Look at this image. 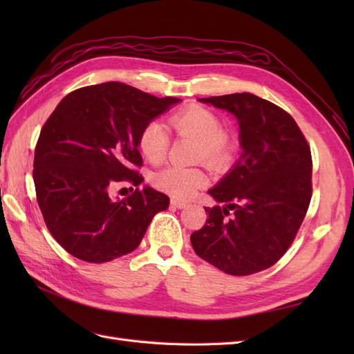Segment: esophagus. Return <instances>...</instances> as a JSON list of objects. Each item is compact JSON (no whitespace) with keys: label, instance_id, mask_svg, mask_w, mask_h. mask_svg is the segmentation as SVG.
Returning <instances> with one entry per match:
<instances>
[{"label":"esophagus","instance_id":"1","mask_svg":"<svg viewBox=\"0 0 354 354\" xmlns=\"http://www.w3.org/2000/svg\"><path fill=\"white\" fill-rule=\"evenodd\" d=\"M171 205H174L176 208H186L189 203L185 201H178V199H171Z\"/></svg>","mask_w":354,"mask_h":354}]
</instances>
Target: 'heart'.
Returning <instances> with one entry per match:
<instances>
[{
  "mask_svg": "<svg viewBox=\"0 0 354 354\" xmlns=\"http://www.w3.org/2000/svg\"><path fill=\"white\" fill-rule=\"evenodd\" d=\"M169 127L177 136L194 138L198 142L196 159L209 168L223 169L229 167L238 152V142L229 131L223 130L217 113L198 104L176 112L169 116ZM137 147L151 164H160L169 147L167 128L158 121L146 122L137 137ZM153 186L177 199H190L208 183V177L201 168L167 167L158 171L152 178Z\"/></svg>",
  "mask_w": 354,
  "mask_h": 354,
  "instance_id": "heart-1",
  "label": "heart"
}]
</instances>
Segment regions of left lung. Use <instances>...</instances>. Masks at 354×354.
Here are the masks:
<instances>
[{"label":"left lung","instance_id":"obj_1","mask_svg":"<svg viewBox=\"0 0 354 354\" xmlns=\"http://www.w3.org/2000/svg\"><path fill=\"white\" fill-rule=\"evenodd\" d=\"M199 100L238 118L243 153L208 192L227 208L205 207L207 223L190 234L192 246L224 273H259L281 260L306 217L313 192L310 146L291 115L259 95Z\"/></svg>","mask_w":354,"mask_h":354}]
</instances>
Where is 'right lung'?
<instances>
[{
  "mask_svg": "<svg viewBox=\"0 0 354 354\" xmlns=\"http://www.w3.org/2000/svg\"><path fill=\"white\" fill-rule=\"evenodd\" d=\"M177 102L122 82L88 85L62 99L41 128L34 183L46 226L63 250L82 261L106 263L140 245L169 198L138 189L145 178L137 137ZM124 183L138 189L112 200L110 190Z\"/></svg>",
  "mask_w": 354,
  "mask_h": 354,
  "instance_id": "right-lung-1",
  "label": "right lung"
}]
</instances>
